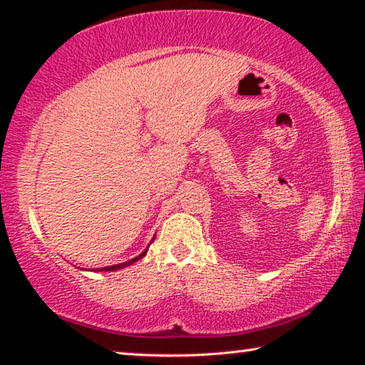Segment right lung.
Instances as JSON below:
<instances>
[{"label": "right lung", "instance_id": "1", "mask_svg": "<svg viewBox=\"0 0 365 365\" xmlns=\"http://www.w3.org/2000/svg\"><path fill=\"white\" fill-rule=\"evenodd\" d=\"M153 240H154V237H153ZM153 240H151V243H153ZM150 243V245H151ZM146 252H148V248L141 252V255H138L137 257H133V259H130V261H127V262H122V264H115V265H108V267H101V269H91V270H95V272H110V270H119V269H123V267H128V265H132L133 262H137L138 259H141L143 256H146Z\"/></svg>", "mask_w": 365, "mask_h": 365}]
</instances>
